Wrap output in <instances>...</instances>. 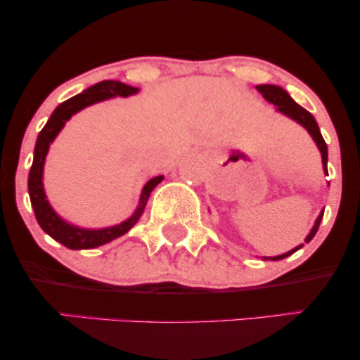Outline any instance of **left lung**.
<instances>
[{"instance_id": "left-lung-1", "label": "left lung", "mask_w": 360, "mask_h": 360, "mask_svg": "<svg viewBox=\"0 0 360 360\" xmlns=\"http://www.w3.org/2000/svg\"><path fill=\"white\" fill-rule=\"evenodd\" d=\"M255 89H257L259 93L262 94V96L266 98L267 101L272 103V105H274L276 108H278V111H281V113H283V115H286V117H289L291 120H295V122L300 123L301 127L307 128L308 134L311 135L313 140H315V143L318 146V148H320L321 162H323V171H325V174L328 176V171H326V162H328V148H326V143H325L323 137H321L320 128H318V123H316V120L313 118V115L309 113L308 110H304L303 106H300L298 103L292 100V98L289 96L286 91H284L283 88H279V86H274V84H259V86H255ZM321 217H323V212H321L320 217L316 218V221H315V225H313L311 232H309L308 237L304 238V242H307V243L311 240V238L315 237V233L318 232V226H320ZM301 247H303V245L295 247V249H292V250L286 252V254L276 255V257H264V260L286 259L291 254H295L296 250L301 249Z\"/></svg>"}]
</instances>
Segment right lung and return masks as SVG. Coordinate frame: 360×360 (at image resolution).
Here are the masks:
<instances>
[{"mask_svg":"<svg viewBox=\"0 0 360 360\" xmlns=\"http://www.w3.org/2000/svg\"><path fill=\"white\" fill-rule=\"evenodd\" d=\"M139 93V88L134 86H128L125 82L120 81H101L98 84L91 86L82 93L76 94L74 98H69L68 101L60 103L53 113L49 118V122L45 123L42 131L37 137L35 150H34V164L30 167V174H28V194H30L32 208L35 212V218L39 221V225L42 226V230L47 235H51L53 240L60 242L62 245H65L68 249L72 250H81V249H94V247H100L103 243H108L115 238L125 235L135 223L139 221V218L142 217L143 208H146L148 196H150L152 189L155 188L160 181L164 179V176H155L150 181H147L143 186L142 194H140V201L135 213L130 218H127L125 221H122L120 225L108 226V229H79V226L71 225L52 210L51 203H49L47 196L44 191V164H45V155H47L49 147L53 142V139L57 137V134L62 130V127L65 125L69 118L72 115H76L77 111H81L86 106L94 105V103L108 100V98L115 96H131V94Z\"/></svg>","mask_w":360,"mask_h":360,"instance_id":"right-lung-1","label":"right lung"}]
</instances>
